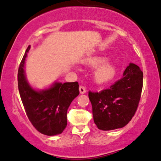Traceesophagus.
Returning <instances> with one entry per match:
<instances>
[{
  "label": "esophagus",
  "mask_w": 161,
  "mask_h": 161,
  "mask_svg": "<svg viewBox=\"0 0 161 161\" xmlns=\"http://www.w3.org/2000/svg\"><path fill=\"white\" fill-rule=\"evenodd\" d=\"M79 91H80V94H84L86 93V88L84 87H83V86H80V87H79Z\"/></svg>",
  "instance_id": "1"
}]
</instances>
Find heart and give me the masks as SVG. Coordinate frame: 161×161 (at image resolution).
<instances>
[{"label": "heart", "instance_id": "1", "mask_svg": "<svg viewBox=\"0 0 161 161\" xmlns=\"http://www.w3.org/2000/svg\"><path fill=\"white\" fill-rule=\"evenodd\" d=\"M107 58L103 56H91L85 60L84 63L88 67H95L94 79L99 84H106L113 80L117 70L115 65L110 61H105Z\"/></svg>", "mask_w": 161, "mask_h": 161}]
</instances>
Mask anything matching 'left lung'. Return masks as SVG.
<instances>
[{"mask_svg":"<svg viewBox=\"0 0 161 161\" xmlns=\"http://www.w3.org/2000/svg\"><path fill=\"white\" fill-rule=\"evenodd\" d=\"M143 87V72L130 63L123 78L100 93L90 91L94 121L98 129L112 130L127 125L135 114Z\"/></svg>","mask_w":161,"mask_h":161,"instance_id":"1","label":"left lung"}]
</instances>
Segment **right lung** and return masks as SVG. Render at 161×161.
I'll return each instance as SVG.
<instances>
[{"label":"right lung","mask_w":161,"mask_h":161,"mask_svg":"<svg viewBox=\"0 0 161 161\" xmlns=\"http://www.w3.org/2000/svg\"><path fill=\"white\" fill-rule=\"evenodd\" d=\"M31 46L26 50L18 69V82L20 98L32 125L41 134L55 136L67 127V109L79 95L77 82L55 81L44 89H35L27 80L25 61Z\"/></svg>","instance_id":"add662e5"}]
</instances>
